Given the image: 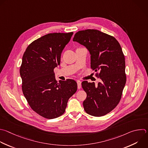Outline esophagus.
<instances>
[{"mask_svg":"<svg viewBox=\"0 0 148 148\" xmlns=\"http://www.w3.org/2000/svg\"><path fill=\"white\" fill-rule=\"evenodd\" d=\"M77 85H78V89H80L81 88V82L79 81V80H78L77 81Z\"/></svg>","mask_w":148,"mask_h":148,"instance_id":"1","label":"esophagus"}]
</instances>
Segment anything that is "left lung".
<instances>
[{
	"label": "left lung",
	"instance_id": "obj_1",
	"mask_svg": "<svg viewBox=\"0 0 148 148\" xmlns=\"http://www.w3.org/2000/svg\"><path fill=\"white\" fill-rule=\"evenodd\" d=\"M73 41L85 46L90 54V67L102 80L82 82L86 93L83 102L88 114L101 117L112 111L119 104L126 83L125 62L121 47L117 39L96 29H85L75 33Z\"/></svg>",
	"mask_w": 148,
	"mask_h": 148
}]
</instances>
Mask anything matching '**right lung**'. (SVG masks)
Segmentation results:
<instances>
[{
	"mask_svg": "<svg viewBox=\"0 0 148 148\" xmlns=\"http://www.w3.org/2000/svg\"><path fill=\"white\" fill-rule=\"evenodd\" d=\"M73 34L71 32L45 35L30 43L23 56L20 73L23 94L31 108L47 119L62 116L69 98L77 90L74 80L67 79L58 83L54 73Z\"/></svg>",
	"mask_w": 148,
	"mask_h": 148,
	"instance_id": "right-lung-1",
	"label": "right lung"
}]
</instances>
